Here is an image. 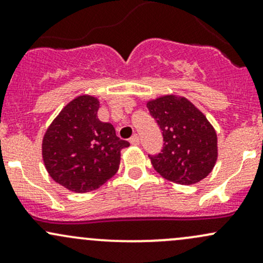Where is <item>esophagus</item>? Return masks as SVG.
<instances>
[{
	"mask_svg": "<svg viewBox=\"0 0 263 263\" xmlns=\"http://www.w3.org/2000/svg\"><path fill=\"white\" fill-rule=\"evenodd\" d=\"M129 143L132 144V146H137L138 143H140V137H138V135H134L131 138H129Z\"/></svg>",
	"mask_w": 263,
	"mask_h": 263,
	"instance_id": "1",
	"label": "esophagus"
}]
</instances>
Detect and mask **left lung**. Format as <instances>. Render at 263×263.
<instances>
[{
	"instance_id": "obj_1",
	"label": "left lung",
	"mask_w": 263,
	"mask_h": 263,
	"mask_svg": "<svg viewBox=\"0 0 263 263\" xmlns=\"http://www.w3.org/2000/svg\"><path fill=\"white\" fill-rule=\"evenodd\" d=\"M163 135V149L149 156L153 168L170 182L190 185L209 176L218 159V136L188 99L164 95L147 102Z\"/></svg>"
}]
</instances>
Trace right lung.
Here are the masks:
<instances>
[{"label":"right lung","mask_w":263,"mask_h":263,"mask_svg":"<svg viewBox=\"0 0 263 263\" xmlns=\"http://www.w3.org/2000/svg\"><path fill=\"white\" fill-rule=\"evenodd\" d=\"M100 102L80 95L66 104L45 131L42 156L54 182L70 192L87 193L100 188L119 171L121 149L114 126L98 117Z\"/></svg>","instance_id":"add662e5"}]
</instances>
